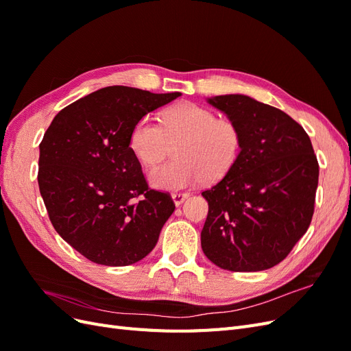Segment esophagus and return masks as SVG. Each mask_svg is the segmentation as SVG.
I'll use <instances>...</instances> for the list:
<instances>
[{
    "label": "esophagus",
    "instance_id": "esophagus-1",
    "mask_svg": "<svg viewBox=\"0 0 351 351\" xmlns=\"http://www.w3.org/2000/svg\"><path fill=\"white\" fill-rule=\"evenodd\" d=\"M171 196H173L174 204H176L177 206H180V205H182L183 202H184L190 195H189V193H186V192H176V193H173Z\"/></svg>",
    "mask_w": 351,
    "mask_h": 351
}]
</instances>
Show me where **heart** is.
<instances>
[{"instance_id": "b5f03b06", "label": "heart", "mask_w": 351, "mask_h": 351, "mask_svg": "<svg viewBox=\"0 0 351 351\" xmlns=\"http://www.w3.org/2000/svg\"><path fill=\"white\" fill-rule=\"evenodd\" d=\"M176 146L174 161L149 171L156 189L182 190L215 182L236 165L243 149L240 127L197 104H180L162 115L159 124L151 117L137 121L130 133V147L145 167L156 165Z\"/></svg>"}]
</instances>
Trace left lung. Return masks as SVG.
<instances>
[{"mask_svg":"<svg viewBox=\"0 0 351 351\" xmlns=\"http://www.w3.org/2000/svg\"><path fill=\"white\" fill-rule=\"evenodd\" d=\"M208 102L240 127L243 149L236 165L202 192L209 205L202 250L227 271L269 269L311 226L319 177L312 142L290 115L246 95Z\"/></svg>","mask_w":351,"mask_h":351,"instance_id":"left-lung-1","label":"left lung"}]
</instances>
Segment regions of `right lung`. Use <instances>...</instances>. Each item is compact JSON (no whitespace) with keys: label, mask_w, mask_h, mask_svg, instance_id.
I'll use <instances>...</instances> for the list:
<instances>
[{"label":"right lung","mask_w":351,"mask_h":351,"mask_svg":"<svg viewBox=\"0 0 351 351\" xmlns=\"http://www.w3.org/2000/svg\"><path fill=\"white\" fill-rule=\"evenodd\" d=\"M180 95L102 88L62 108L45 132L40 196L56 231L86 259L125 267L155 247L176 205L147 186L130 133L147 112Z\"/></svg>","instance_id":"1"}]
</instances>
